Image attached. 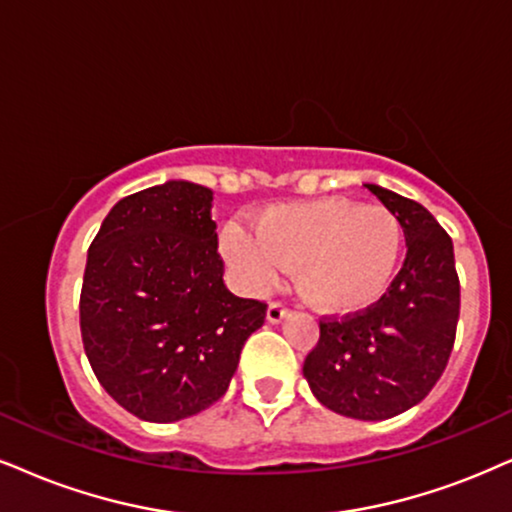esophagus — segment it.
<instances>
[{"label": "esophagus", "mask_w": 512, "mask_h": 512, "mask_svg": "<svg viewBox=\"0 0 512 512\" xmlns=\"http://www.w3.org/2000/svg\"><path fill=\"white\" fill-rule=\"evenodd\" d=\"M289 315V308L282 304V301H273V304L268 306V320L270 323H282Z\"/></svg>", "instance_id": "1"}]
</instances>
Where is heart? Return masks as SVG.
Instances as JSON below:
<instances>
[{"label": "heart", "mask_w": 512, "mask_h": 512, "mask_svg": "<svg viewBox=\"0 0 512 512\" xmlns=\"http://www.w3.org/2000/svg\"><path fill=\"white\" fill-rule=\"evenodd\" d=\"M254 230L227 225L223 254L251 289L299 266V289L325 313L363 311L382 299L399 266L401 220L384 206L327 197L270 206Z\"/></svg>", "instance_id": "1"}]
</instances>
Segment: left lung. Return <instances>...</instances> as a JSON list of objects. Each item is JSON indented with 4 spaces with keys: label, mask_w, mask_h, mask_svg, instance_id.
<instances>
[{
    "label": "left lung",
    "mask_w": 512,
    "mask_h": 512,
    "mask_svg": "<svg viewBox=\"0 0 512 512\" xmlns=\"http://www.w3.org/2000/svg\"><path fill=\"white\" fill-rule=\"evenodd\" d=\"M401 220L406 261L377 304L320 320L304 361L313 396L334 413L387 420L418 406L449 363L460 313L453 242L418 201L365 185Z\"/></svg>",
    "instance_id": "left-lung-1"
}]
</instances>
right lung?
Listing matches in <instances>:
<instances>
[{"label": "right lung", "mask_w": 512, "mask_h": 512, "mask_svg": "<svg viewBox=\"0 0 512 512\" xmlns=\"http://www.w3.org/2000/svg\"><path fill=\"white\" fill-rule=\"evenodd\" d=\"M213 192L170 180L111 208L87 251L80 332L113 401L175 422L216 403L268 304L223 282Z\"/></svg>", "instance_id": "1"}]
</instances>
